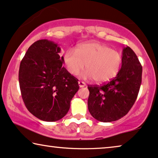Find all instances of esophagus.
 Returning <instances> with one entry per match:
<instances>
[{
  "instance_id": "esophagus-1",
  "label": "esophagus",
  "mask_w": 158,
  "mask_h": 158,
  "mask_svg": "<svg viewBox=\"0 0 158 158\" xmlns=\"http://www.w3.org/2000/svg\"><path fill=\"white\" fill-rule=\"evenodd\" d=\"M78 85H79L80 88H83V87H85V83H84V82L79 81L78 82Z\"/></svg>"
}]
</instances>
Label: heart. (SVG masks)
<instances>
[{
    "instance_id": "1",
    "label": "heart",
    "mask_w": 158,
    "mask_h": 158,
    "mask_svg": "<svg viewBox=\"0 0 158 158\" xmlns=\"http://www.w3.org/2000/svg\"><path fill=\"white\" fill-rule=\"evenodd\" d=\"M63 61L68 73L77 75L83 68L87 69L82 77L94 79L97 83L111 81L119 72L122 62V55L107 45L96 42L83 43L75 49L64 52Z\"/></svg>"
}]
</instances>
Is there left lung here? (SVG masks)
<instances>
[{
	"label": "left lung",
	"instance_id": "1",
	"mask_svg": "<svg viewBox=\"0 0 158 158\" xmlns=\"http://www.w3.org/2000/svg\"><path fill=\"white\" fill-rule=\"evenodd\" d=\"M142 67L134 51L123 49L122 68L116 76L102 85L88 86V107L96 120L111 122L120 119L135 103L142 83Z\"/></svg>",
	"mask_w": 158,
	"mask_h": 158
}]
</instances>
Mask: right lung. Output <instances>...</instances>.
Listing matches in <instances>:
<instances>
[{
  "mask_svg": "<svg viewBox=\"0 0 158 158\" xmlns=\"http://www.w3.org/2000/svg\"><path fill=\"white\" fill-rule=\"evenodd\" d=\"M60 50L52 41H36L28 49L19 68V85L26 107L45 122L63 118L79 89L78 80L62 67Z\"/></svg>",
  "mask_w": 158,
  "mask_h": 158,
  "instance_id": "right-lung-1",
  "label": "right lung"
}]
</instances>
